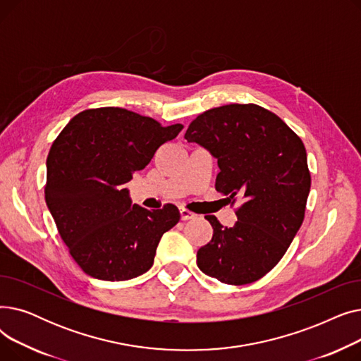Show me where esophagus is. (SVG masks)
I'll return each instance as SVG.
<instances>
[{
  "instance_id": "esophagus-1",
  "label": "esophagus",
  "mask_w": 361,
  "mask_h": 361,
  "mask_svg": "<svg viewBox=\"0 0 361 361\" xmlns=\"http://www.w3.org/2000/svg\"><path fill=\"white\" fill-rule=\"evenodd\" d=\"M180 214H181V219H183V221H188V219L196 218V214L192 212V211L185 209V207H180Z\"/></svg>"
}]
</instances>
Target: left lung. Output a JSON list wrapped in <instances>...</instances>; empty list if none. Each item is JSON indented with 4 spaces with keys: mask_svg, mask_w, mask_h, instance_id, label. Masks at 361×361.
Instances as JSON below:
<instances>
[{
    "mask_svg": "<svg viewBox=\"0 0 361 361\" xmlns=\"http://www.w3.org/2000/svg\"><path fill=\"white\" fill-rule=\"evenodd\" d=\"M184 139L218 159L216 192L231 206L243 200L230 228L214 215L204 216L214 237L197 252L199 269L230 286L263 278L305 219L312 183L305 145L276 114L256 104L207 109L190 123Z\"/></svg>",
    "mask_w": 361,
    "mask_h": 361,
    "instance_id": "1",
    "label": "left lung"
}]
</instances>
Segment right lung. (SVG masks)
Returning <instances> with one entry per match:
<instances>
[{
    "label": "right lung",
    "mask_w": 361,
    "mask_h": 361,
    "mask_svg": "<svg viewBox=\"0 0 361 361\" xmlns=\"http://www.w3.org/2000/svg\"><path fill=\"white\" fill-rule=\"evenodd\" d=\"M181 128L104 106L79 112L54 140L45 202L68 253L89 276L124 281L154 264L161 237L180 221L178 207L131 204L123 184Z\"/></svg>",
    "instance_id": "obj_1"
}]
</instances>
